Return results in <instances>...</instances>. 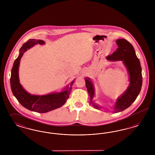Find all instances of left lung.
Returning a JSON list of instances; mask_svg holds the SVG:
<instances>
[{"label":"left lung","mask_w":155,"mask_h":155,"mask_svg":"<svg viewBox=\"0 0 155 155\" xmlns=\"http://www.w3.org/2000/svg\"><path fill=\"white\" fill-rule=\"evenodd\" d=\"M116 44L118 45L117 51L111 55L107 56L106 59L111 61H123L128 71L130 80V86L116 102L114 111L115 113H118L129 107L137 99L142 87V75L140 61L135 54L133 45L125 39L117 40ZM85 80L86 87L91 98V103L95 108L98 109L99 107L92 102L94 95L93 84L88 78H85Z\"/></svg>","instance_id":"1"}]
</instances>
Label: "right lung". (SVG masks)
Listing matches in <instances>:
<instances>
[{"mask_svg":"<svg viewBox=\"0 0 155 155\" xmlns=\"http://www.w3.org/2000/svg\"><path fill=\"white\" fill-rule=\"evenodd\" d=\"M44 43V41L42 40L31 39L22 45L20 50V53L18 58L15 60L13 66L12 68L10 77L11 89L17 101L26 109L42 113L58 109L66 103L69 97L74 82L72 81L70 85L60 93H53L43 96L31 95L23 89L18 79V70L20 60L27 49H30L37 44L42 45Z\"/></svg>","mask_w":155,"mask_h":155,"instance_id":"right-lung-1","label":"right lung"}]
</instances>
